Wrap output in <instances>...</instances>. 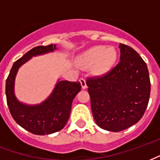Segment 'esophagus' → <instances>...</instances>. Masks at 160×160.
<instances>
[{"label":"esophagus","instance_id":"34e87169","mask_svg":"<svg viewBox=\"0 0 160 160\" xmlns=\"http://www.w3.org/2000/svg\"><path fill=\"white\" fill-rule=\"evenodd\" d=\"M80 85H81V87H82V89H86V87H87V86H86V80L83 79V78H80Z\"/></svg>","mask_w":160,"mask_h":160}]
</instances>
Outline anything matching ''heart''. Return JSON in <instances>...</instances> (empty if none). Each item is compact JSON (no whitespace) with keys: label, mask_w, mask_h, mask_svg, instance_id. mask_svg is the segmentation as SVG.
I'll use <instances>...</instances> for the list:
<instances>
[{"label":"heart","mask_w":160,"mask_h":160,"mask_svg":"<svg viewBox=\"0 0 160 160\" xmlns=\"http://www.w3.org/2000/svg\"><path fill=\"white\" fill-rule=\"evenodd\" d=\"M117 57L118 53L113 47L96 46L82 53L77 59V63L82 68L92 67L93 74L102 75L113 68Z\"/></svg>","instance_id":"obj_1"}]
</instances>
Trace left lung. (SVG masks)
Segmentation results:
<instances>
[{
  "mask_svg": "<svg viewBox=\"0 0 160 160\" xmlns=\"http://www.w3.org/2000/svg\"><path fill=\"white\" fill-rule=\"evenodd\" d=\"M120 62L102 76L88 78L92 114L97 125L118 132L137 123L149 101L146 62L131 47L119 44Z\"/></svg>",
  "mask_w": 160,
  "mask_h": 160,
  "instance_id": "8db88e82",
  "label": "left lung"
}]
</instances>
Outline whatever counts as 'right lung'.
<instances>
[{
  "mask_svg": "<svg viewBox=\"0 0 160 160\" xmlns=\"http://www.w3.org/2000/svg\"><path fill=\"white\" fill-rule=\"evenodd\" d=\"M56 45L39 46L25 53L14 62L6 81V96L12 116L26 131L35 135H48L62 130L69 118L72 102L81 89L80 82L58 80L51 95L36 105H27L14 94V82L19 67L32 57L56 50Z\"/></svg>",
  "mask_w": 160,
  "mask_h": 160,
  "instance_id": "obj_1",
  "label": "right lung"
}]
</instances>
